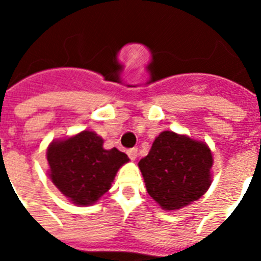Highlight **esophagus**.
<instances>
[{
    "instance_id": "34e87169",
    "label": "esophagus",
    "mask_w": 261,
    "mask_h": 261,
    "mask_svg": "<svg viewBox=\"0 0 261 261\" xmlns=\"http://www.w3.org/2000/svg\"><path fill=\"white\" fill-rule=\"evenodd\" d=\"M126 153H128V156L130 159H132V161H135L136 158H137V155H138V153H137V147H132V149H129L128 151H126Z\"/></svg>"
}]
</instances>
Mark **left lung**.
<instances>
[{
	"label": "left lung",
	"instance_id": "obj_1",
	"mask_svg": "<svg viewBox=\"0 0 261 261\" xmlns=\"http://www.w3.org/2000/svg\"><path fill=\"white\" fill-rule=\"evenodd\" d=\"M212 151L205 142L163 130L138 162L147 193L165 211L199 200L212 183Z\"/></svg>",
	"mask_w": 261,
	"mask_h": 261
}]
</instances>
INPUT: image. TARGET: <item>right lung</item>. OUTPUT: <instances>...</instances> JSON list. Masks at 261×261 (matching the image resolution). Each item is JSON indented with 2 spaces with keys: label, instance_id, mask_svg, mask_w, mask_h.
Listing matches in <instances>:
<instances>
[{
  "label": "right lung",
  "instance_id": "right-lung-1",
  "mask_svg": "<svg viewBox=\"0 0 261 261\" xmlns=\"http://www.w3.org/2000/svg\"><path fill=\"white\" fill-rule=\"evenodd\" d=\"M47 161L52 183L73 204L87 206L111 188L116 172L129 161L116 147L106 150L103 138L93 130L52 141Z\"/></svg>",
  "mask_w": 261,
  "mask_h": 261
}]
</instances>
